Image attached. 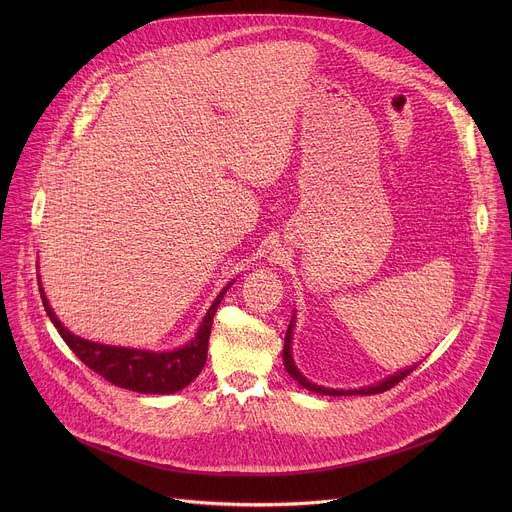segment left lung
<instances>
[{
    "mask_svg": "<svg viewBox=\"0 0 512 512\" xmlns=\"http://www.w3.org/2000/svg\"><path fill=\"white\" fill-rule=\"evenodd\" d=\"M294 326H296V314L291 316V322H289V328H287V334H285V344H283V364H285V371L289 373V377L298 381L304 389L312 391V393H320V395H330V397H340V395H377V393H383L391 387H395L399 381H403L409 373H413V369H417V364H413V367H407L403 371H397L395 375L391 377H385L383 381L375 383V385H369V387H360V389H328V387H320L316 383H310L302 373L300 369L296 367L294 362V356H291V338H294Z\"/></svg>",
    "mask_w": 512,
    "mask_h": 512,
    "instance_id": "left-lung-1",
    "label": "left lung"
}]
</instances>
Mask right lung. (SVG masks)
<instances>
[{"label": "right lung", "instance_id": "1", "mask_svg": "<svg viewBox=\"0 0 512 512\" xmlns=\"http://www.w3.org/2000/svg\"><path fill=\"white\" fill-rule=\"evenodd\" d=\"M233 281L227 287H223L221 294L216 296V300L204 314L194 338L182 348H174L166 352L111 346V344H101V342L81 338L77 334H72L70 330H66L62 322L56 318L54 310L48 304L42 285H40V296H42L44 310L50 322L54 324V328L58 330V334L62 336V340L91 371H95L97 375H101L103 379H107L109 383L121 389H129L135 393L170 395V393L182 391L200 375L206 362L212 318L216 314L218 304L223 302L227 289L233 285Z\"/></svg>", "mask_w": 512, "mask_h": 512}]
</instances>
